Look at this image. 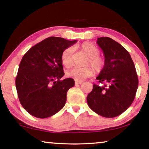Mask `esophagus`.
Wrapping results in <instances>:
<instances>
[{"label": "esophagus", "instance_id": "34e87169", "mask_svg": "<svg viewBox=\"0 0 149 149\" xmlns=\"http://www.w3.org/2000/svg\"><path fill=\"white\" fill-rule=\"evenodd\" d=\"M82 84V81H75V85H79V84Z\"/></svg>", "mask_w": 149, "mask_h": 149}]
</instances>
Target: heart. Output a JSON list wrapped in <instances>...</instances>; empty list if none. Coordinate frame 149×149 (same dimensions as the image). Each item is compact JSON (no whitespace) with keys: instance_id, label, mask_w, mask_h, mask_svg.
Segmentation results:
<instances>
[{"instance_id":"obj_1","label":"heart","mask_w":149,"mask_h":149,"mask_svg":"<svg viewBox=\"0 0 149 149\" xmlns=\"http://www.w3.org/2000/svg\"><path fill=\"white\" fill-rule=\"evenodd\" d=\"M80 52L84 53L87 59L85 61L84 65H90L96 72H100L104 66V59L99 55L100 51L98 48L89 42H84L75 47ZM61 62L64 67L70 68L73 65L72 49L68 48L63 51L61 55ZM94 74V70L90 67L82 68H74L67 72V76L74 79L76 81H82L89 77Z\"/></svg>"}]
</instances>
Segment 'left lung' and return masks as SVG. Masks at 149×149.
<instances>
[{"label":"left lung","mask_w":149,"mask_h":149,"mask_svg":"<svg viewBox=\"0 0 149 149\" xmlns=\"http://www.w3.org/2000/svg\"><path fill=\"white\" fill-rule=\"evenodd\" d=\"M97 44L105 61L96 79L104 85H93L88 104L97 114L114 118L132 104L139 86L138 75L130 53L120 44L107 37L97 38Z\"/></svg>","instance_id":"left-lung-1"}]
</instances>
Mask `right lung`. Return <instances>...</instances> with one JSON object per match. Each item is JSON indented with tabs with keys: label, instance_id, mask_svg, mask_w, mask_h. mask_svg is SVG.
Listing matches in <instances>:
<instances>
[{
	"label": "right lung",
	"instance_id": "right-lung-1",
	"mask_svg": "<svg viewBox=\"0 0 149 149\" xmlns=\"http://www.w3.org/2000/svg\"><path fill=\"white\" fill-rule=\"evenodd\" d=\"M76 40L48 37L32 47L19 66L15 84L21 105L26 112L39 118L53 116L65 106L69 89L74 86L72 78L63 76L61 55Z\"/></svg>",
	"mask_w": 149,
	"mask_h": 149
}]
</instances>
